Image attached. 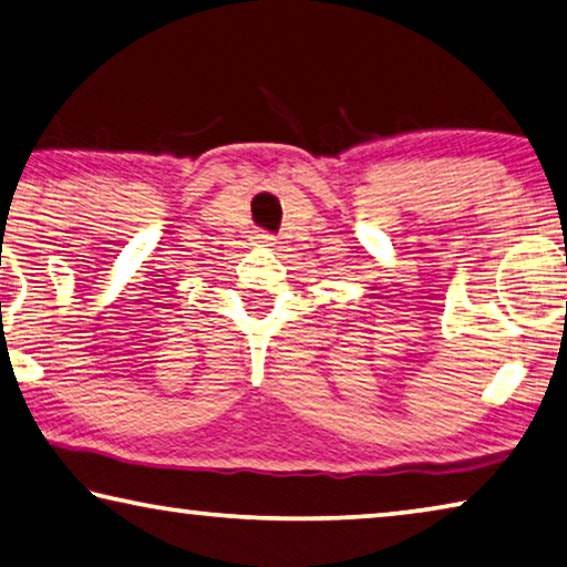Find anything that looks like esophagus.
<instances>
[{"instance_id": "34e87169", "label": "esophagus", "mask_w": 567, "mask_h": 567, "mask_svg": "<svg viewBox=\"0 0 567 567\" xmlns=\"http://www.w3.org/2000/svg\"><path fill=\"white\" fill-rule=\"evenodd\" d=\"M255 239H257L262 247H272V245H275V237L269 235V231H259V235H257Z\"/></svg>"}]
</instances>
